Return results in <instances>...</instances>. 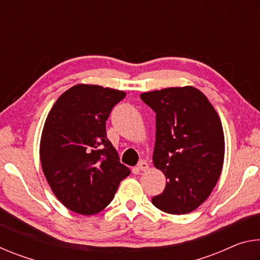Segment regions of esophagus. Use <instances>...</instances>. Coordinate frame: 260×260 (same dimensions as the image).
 Returning <instances> with one entry per match:
<instances>
[{
	"label": "esophagus",
	"instance_id": "34e87169",
	"mask_svg": "<svg viewBox=\"0 0 260 260\" xmlns=\"http://www.w3.org/2000/svg\"><path fill=\"white\" fill-rule=\"evenodd\" d=\"M148 169H149V165L146 160H141L139 162V165L136 166V170L138 171H147Z\"/></svg>",
	"mask_w": 260,
	"mask_h": 260
}]
</instances>
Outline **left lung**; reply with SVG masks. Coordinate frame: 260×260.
Segmentation results:
<instances>
[{"instance_id": "8db88e82", "label": "left lung", "mask_w": 260, "mask_h": 260, "mask_svg": "<svg viewBox=\"0 0 260 260\" xmlns=\"http://www.w3.org/2000/svg\"><path fill=\"white\" fill-rule=\"evenodd\" d=\"M156 113L153 165L166 177L164 191L152 197L162 212L186 214L204 203L221 174L225 138L208 98L191 86L141 94Z\"/></svg>"}]
</instances>
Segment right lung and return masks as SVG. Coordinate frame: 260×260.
<instances>
[{
    "label": "right lung",
    "instance_id": "right-lung-1",
    "mask_svg": "<svg viewBox=\"0 0 260 260\" xmlns=\"http://www.w3.org/2000/svg\"><path fill=\"white\" fill-rule=\"evenodd\" d=\"M125 91L77 85L48 114L40 142L43 173L69 210L91 215L107 208L131 171L107 138L105 121Z\"/></svg>",
    "mask_w": 260,
    "mask_h": 260
}]
</instances>
